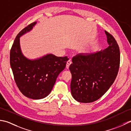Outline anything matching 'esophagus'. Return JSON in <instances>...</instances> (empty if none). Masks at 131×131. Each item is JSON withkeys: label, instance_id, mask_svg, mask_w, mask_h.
Segmentation results:
<instances>
[{"label": "esophagus", "instance_id": "esophagus-1", "mask_svg": "<svg viewBox=\"0 0 131 131\" xmlns=\"http://www.w3.org/2000/svg\"><path fill=\"white\" fill-rule=\"evenodd\" d=\"M71 63H72V62H71V60H68L67 62V64H66V68H67V69H68L69 68V66L71 65Z\"/></svg>", "mask_w": 131, "mask_h": 131}]
</instances>
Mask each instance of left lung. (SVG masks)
<instances>
[{
  "instance_id": "left-lung-1",
  "label": "left lung",
  "mask_w": 131,
  "mask_h": 131,
  "mask_svg": "<svg viewBox=\"0 0 131 131\" xmlns=\"http://www.w3.org/2000/svg\"><path fill=\"white\" fill-rule=\"evenodd\" d=\"M109 46L93 53H79L69 66L72 74L71 91L79 102L97 101L107 91L118 74L120 50L113 36L105 31Z\"/></svg>"
}]
</instances>
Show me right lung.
<instances>
[{"label": "right lung", "mask_w": 131, "mask_h": 131, "mask_svg": "<svg viewBox=\"0 0 131 131\" xmlns=\"http://www.w3.org/2000/svg\"><path fill=\"white\" fill-rule=\"evenodd\" d=\"M37 22L23 29L16 37L10 51V65L18 89L26 97L33 100L44 98L51 92L56 80L65 68L67 57H58L47 54L30 59L23 54L20 38L30 31Z\"/></svg>", "instance_id": "obj_1"}]
</instances>
